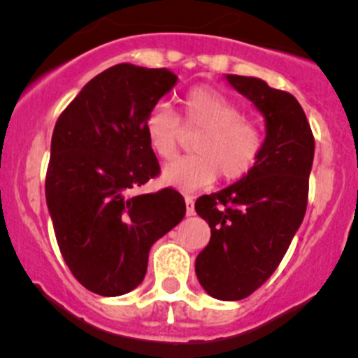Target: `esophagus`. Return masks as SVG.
I'll return each mask as SVG.
<instances>
[{
  "mask_svg": "<svg viewBox=\"0 0 358 358\" xmlns=\"http://www.w3.org/2000/svg\"><path fill=\"white\" fill-rule=\"evenodd\" d=\"M185 206H187V216L196 215V209H194V197L185 196Z\"/></svg>",
  "mask_w": 358,
  "mask_h": 358,
  "instance_id": "obj_1",
  "label": "esophagus"
}]
</instances>
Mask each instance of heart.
Masks as SVG:
<instances>
[{"mask_svg":"<svg viewBox=\"0 0 358 358\" xmlns=\"http://www.w3.org/2000/svg\"><path fill=\"white\" fill-rule=\"evenodd\" d=\"M183 124L202 128L194 140L196 152L182 156L162 168V182L182 190L208 187L222 175L227 182L244 178L256 166L263 150V133L256 122L243 117L234 100L209 86L189 90L182 100ZM149 145L159 157L176 154L182 122L164 103L145 115Z\"/></svg>","mask_w":358,"mask_h":358,"instance_id":"heart-1","label":"heart"}]
</instances>
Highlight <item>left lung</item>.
I'll return each instance as SVG.
<instances>
[{"instance_id": "obj_1", "label": "left lung", "mask_w": 358, "mask_h": 358, "mask_svg": "<svg viewBox=\"0 0 358 358\" xmlns=\"http://www.w3.org/2000/svg\"><path fill=\"white\" fill-rule=\"evenodd\" d=\"M265 119L263 150L239 182L196 202L211 229L196 275L222 301L248 298L275 272L298 232L308 201L315 140L298 100L263 79L225 74Z\"/></svg>"}]
</instances>
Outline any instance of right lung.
I'll return each mask as SVG.
<instances>
[{
    "instance_id": "1",
    "label": "right lung",
    "mask_w": 358,
    "mask_h": 358,
    "mask_svg": "<svg viewBox=\"0 0 358 358\" xmlns=\"http://www.w3.org/2000/svg\"><path fill=\"white\" fill-rule=\"evenodd\" d=\"M176 81L168 69L119 64L85 85L53 129L45 192L57 243L100 296L135 289L152 244L185 216L176 190L133 194L159 175L145 115Z\"/></svg>"
}]
</instances>
